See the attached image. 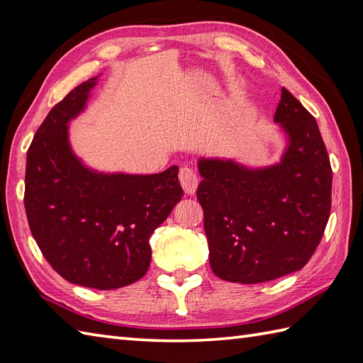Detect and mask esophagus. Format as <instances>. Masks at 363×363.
<instances>
[{
	"instance_id": "obj_1",
	"label": "esophagus",
	"mask_w": 363,
	"mask_h": 363,
	"mask_svg": "<svg viewBox=\"0 0 363 363\" xmlns=\"http://www.w3.org/2000/svg\"><path fill=\"white\" fill-rule=\"evenodd\" d=\"M179 180H180L182 188L186 191L188 194H194L199 184V179H197V174L192 171V169L182 167L179 172Z\"/></svg>"
}]
</instances>
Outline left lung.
Listing matches in <instances>:
<instances>
[{
	"mask_svg": "<svg viewBox=\"0 0 363 363\" xmlns=\"http://www.w3.org/2000/svg\"><path fill=\"white\" fill-rule=\"evenodd\" d=\"M274 122L288 138L276 164L199 160L210 266L227 282L262 284L302 269L329 220L332 169L315 117L282 87Z\"/></svg>",
	"mask_w": 363,
	"mask_h": 363,
	"instance_id": "1",
	"label": "left lung"
}]
</instances>
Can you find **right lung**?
Wrapping results in <instances>:
<instances>
[{
	"mask_svg": "<svg viewBox=\"0 0 363 363\" xmlns=\"http://www.w3.org/2000/svg\"><path fill=\"white\" fill-rule=\"evenodd\" d=\"M97 77L50 111L26 155L25 208L43 257L70 284L116 290L143 279L149 240L180 202L179 166L152 175L105 174L73 153L69 122L86 108Z\"/></svg>",
	"mask_w": 363,
	"mask_h": 363,
	"instance_id": "obj_1",
	"label": "right lung"
}]
</instances>
